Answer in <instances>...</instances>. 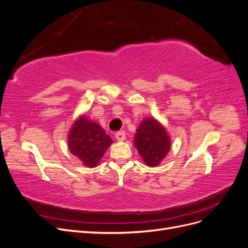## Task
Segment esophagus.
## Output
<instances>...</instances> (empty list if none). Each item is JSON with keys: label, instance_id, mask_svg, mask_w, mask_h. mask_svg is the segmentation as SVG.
Segmentation results:
<instances>
[{"label": "esophagus", "instance_id": "obj_1", "mask_svg": "<svg viewBox=\"0 0 248 248\" xmlns=\"http://www.w3.org/2000/svg\"><path fill=\"white\" fill-rule=\"evenodd\" d=\"M116 139L119 140V141H123L125 140L126 139V134L124 131H119L116 133Z\"/></svg>", "mask_w": 248, "mask_h": 248}]
</instances>
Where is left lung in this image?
Wrapping results in <instances>:
<instances>
[{
	"label": "left lung",
	"mask_w": 248,
	"mask_h": 248,
	"mask_svg": "<svg viewBox=\"0 0 248 248\" xmlns=\"http://www.w3.org/2000/svg\"><path fill=\"white\" fill-rule=\"evenodd\" d=\"M134 146L148 167H157L170 149L166 128L154 118L141 121L134 136Z\"/></svg>",
	"instance_id": "obj_1"
}]
</instances>
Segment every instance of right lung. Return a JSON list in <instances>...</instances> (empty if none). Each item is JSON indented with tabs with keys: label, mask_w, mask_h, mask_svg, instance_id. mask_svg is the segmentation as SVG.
Returning a JSON list of instances; mask_svg holds the SVG:
<instances>
[{
	"label": "right lung",
	"mask_w": 248,
	"mask_h": 248,
	"mask_svg": "<svg viewBox=\"0 0 248 248\" xmlns=\"http://www.w3.org/2000/svg\"><path fill=\"white\" fill-rule=\"evenodd\" d=\"M112 144V140L96 122L85 115L73 123L68 134L70 152L80 159L85 167L98 166L102 156Z\"/></svg>",
	"instance_id": "add662e5"
}]
</instances>
